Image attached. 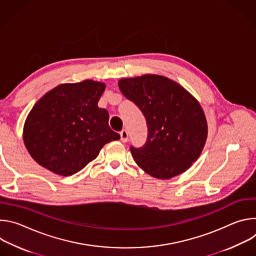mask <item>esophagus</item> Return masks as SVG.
<instances>
[{
	"label": "esophagus",
	"instance_id": "esophagus-1",
	"mask_svg": "<svg viewBox=\"0 0 256 256\" xmlns=\"http://www.w3.org/2000/svg\"><path fill=\"white\" fill-rule=\"evenodd\" d=\"M128 130H122L120 132V140H122V142H128Z\"/></svg>",
	"mask_w": 256,
	"mask_h": 256
}]
</instances>
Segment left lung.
<instances>
[{
	"instance_id": "1",
	"label": "left lung",
	"mask_w": 256,
	"mask_h": 256,
	"mask_svg": "<svg viewBox=\"0 0 256 256\" xmlns=\"http://www.w3.org/2000/svg\"><path fill=\"white\" fill-rule=\"evenodd\" d=\"M118 87L147 122V142L140 148L130 146L136 163L158 179L186 171L200 157L208 136L198 100L178 83L157 75L122 79Z\"/></svg>"
}]
</instances>
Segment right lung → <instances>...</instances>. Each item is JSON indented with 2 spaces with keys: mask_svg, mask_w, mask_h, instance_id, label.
Here are the masks:
<instances>
[{
  "mask_svg": "<svg viewBox=\"0 0 256 256\" xmlns=\"http://www.w3.org/2000/svg\"><path fill=\"white\" fill-rule=\"evenodd\" d=\"M105 84L92 80L62 84L31 109L23 130L31 157L50 171L70 176L93 161L103 146L120 138L98 107Z\"/></svg>",
  "mask_w": 256,
  "mask_h": 256,
  "instance_id": "add662e5",
  "label": "right lung"
}]
</instances>
